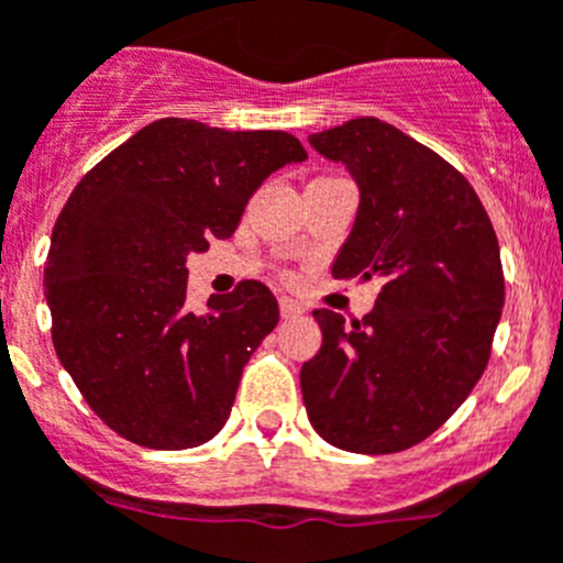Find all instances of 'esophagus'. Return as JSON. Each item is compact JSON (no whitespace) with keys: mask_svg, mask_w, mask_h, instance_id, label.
Instances as JSON below:
<instances>
[{"mask_svg":"<svg viewBox=\"0 0 563 563\" xmlns=\"http://www.w3.org/2000/svg\"><path fill=\"white\" fill-rule=\"evenodd\" d=\"M278 312H282V318H298L303 312V303L290 296H282L278 298Z\"/></svg>","mask_w":563,"mask_h":563,"instance_id":"esophagus-1","label":"esophagus"}]
</instances>
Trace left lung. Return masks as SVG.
<instances>
[{
    "instance_id": "obj_1",
    "label": "left lung",
    "mask_w": 563,
    "mask_h": 563,
    "mask_svg": "<svg viewBox=\"0 0 563 563\" xmlns=\"http://www.w3.org/2000/svg\"><path fill=\"white\" fill-rule=\"evenodd\" d=\"M343 162L360 209L334 278H379L363 321L316 309L321 352L301 394L318 435L360 455L410 450L466 401L505 303L499 242L481 198L438 153L374 117L312 133Z\"/></svg>"
}]
</instances>
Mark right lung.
I'll use <instances>...</instances> for the list:
<instances>
[{
    "label": "right lung",
    "mask_w": 563,
    "mask_h": 563,
    "mask_svg": "<svg viewBox=\"0 0 563 563\" xmlns=\"http://www.w3.org/2000/svg\"><path fill=\"white\" fill-rule=\"evenodd\" d=\"M307 151L285 131L151 122L82 175L44 267L53 343L82 399L117 435L189 450L223 430L240 376L278 323L245 278L187 309V256L234 234L262 180Z\"/></svg>",
    "instance_id": "right-lung-1"
}]
</instances>
